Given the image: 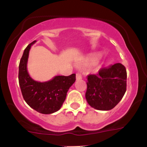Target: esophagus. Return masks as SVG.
<instances>
[{"mask_svg":"<svg viewBox=\"0 0 147 147\" xmlns=\"http://www.w3.org/2000/svg\"><path fill=\"white\" fill-rule=\"evenodd\" d=\"M82 75H81V74H80L79 72H77L76 73V80H82Z\"/></svg>","mask_w":147,"mask_h":147,"instance_id":"1","label":"esophagus"}]
</instances>
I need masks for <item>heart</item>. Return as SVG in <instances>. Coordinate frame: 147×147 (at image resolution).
Returning <instances> with one entry per match:
<instances>
[{"mask_svg":"<svg viewBox=\"0 0 147 147\" xmlns=\"http://www.w3.org/2000/svg\"><path fill=\"white\" fill-rule=\"evenodd\" d=\"M99 58H100V57H99L98 55L94 56V57H92V58L90 59V63H96V62H97V60H99Z\"/></svg>","mask_w":147,"mask_h":147,"instance_id":"1","label":"heart"}]
</instances>
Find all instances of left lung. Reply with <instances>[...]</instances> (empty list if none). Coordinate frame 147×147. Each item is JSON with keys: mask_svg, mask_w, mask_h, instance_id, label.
I'll use <instances>...</instances> for the list:
<instances>
[{"mask_svg": "<svg viewBox=\"0 0 147 147\" xmlns=\"http://www.w3.org/2000/svg\"><path fill=\"white\" fill-rule=\"evenodd\" d=\"M85 97L92 107L110 110L122 99L127 90V70L121 63L102 67L87 76Z\"/></svg>", "mask_w": 147, "mask_h": 147, "instance_id": "8db88e82", "label": "left lung"}]
</instances>
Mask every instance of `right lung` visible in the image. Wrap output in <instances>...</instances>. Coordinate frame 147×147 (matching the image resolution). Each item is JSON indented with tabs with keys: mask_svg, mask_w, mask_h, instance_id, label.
Instances as JSON below:
<instances>
[{
	"mask_svg": "<svg viewBox=\"0 0 147 147\" xmlns=\"http://www.w3.org/2000/svg\"><path fill=\"white\" fill-rule=\"evenodd\" d=\"M33 41L23 52L19 64L18 80L23 99L26 103L41 114L49 115L61 108L69 87L75 82V74L55 76L51 80L40 82L30 78L27 70L29 51Z\"/></svg>",
	"mask_w": 147,
	"mask_h": 147,
	"instance_id": "right-lung-1",
	"label": "right lung"
}]
</instances>
